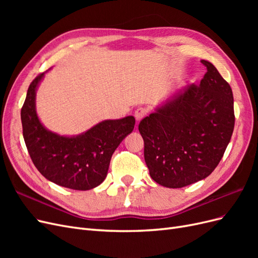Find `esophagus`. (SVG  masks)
<instances>
[{"label":"esophagus","mask_w":258,"mask_h":258,"mask_svg":"<svg viewBox=\"0 0 258 258\" xmlns=\"http://www.w3.org/2000/svg\"><path fill=\"white\" fill-rule=\"evenodd\" d=\"M145 115H146V110H145V108L139 107L138 110H136V112H135V117H136L137 122L141 121V120L144 118Z\"/></svg>","instance_id":"esophagus-1"}]
</instances>
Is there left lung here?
<instances>
[{
	"mask_svg": "<svg viewBox=\"0 0 258 258\" xmlns=\"http://www.w3.org/2000/svg\"><path fill=\"white\" fill-rule=\"evenodd\" d=\"M199 86L171 93L139 124L144 159L156 183L181 188L206 178L217 167L230 142L233 97L210 61Z\"/></svg>",
	"mask_w": 258,
	"mask_h": 258,
	"instance_id": "1",
	"label": "left lung"
}]
</instances>
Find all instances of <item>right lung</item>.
Returning a JSON list of instances; mask_svg holds the SVG:
<instances>
[{"instance_id":"obj_1","label":"right lung","mask_w":258,"mask_h":258,"mask_svg":"<svg viewBox=\"0 0 258 258\" xmlns=\"http://www.w3.org/2000/svg\"><path fill=\"white\" fill-rule=\"evenodd\" d=\"M45 73L30 84L21 108L22 134L30 157L41 174L54 184L75 190L95 188L105 179L113 153L134 130L135 117L102 120L76 136L52 132L36 113V91Z\"/></svg>"}]
</instances>
